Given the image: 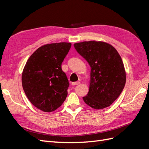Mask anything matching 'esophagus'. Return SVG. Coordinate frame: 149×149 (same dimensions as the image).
Instances as JSON below:
<instances>
[{"label":"esophagus","mask_w":149,"mask_h":149,"mask_svg":"<svg viewBox=\"0 0 149 149\" xmlns=\"http://www.w3.org/2000/svg\"><path fill=\"white\" fill-rule=\"evenodd\" d=\"M80 83V82L79 81H76V82H73L72 83V85L73 86H75V85H78V84H79Z\"/></svg>","instance_id":"obj_1"}]
</instances>
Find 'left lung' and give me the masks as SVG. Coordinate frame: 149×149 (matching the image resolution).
Segmentation results:
<instances>
[{"instance_id":"left-lung-1","label":"left lung","mask_w":149,"mask_h":149,"mask_svg":"<svg viewBox=\"0 0 149 149\" xmlns=\"http://www.w3.org/2000/svg\"><path fill=\"white\" fill-rule=\"evenodd\" d=\"M74 47L91 67L89 89L83 97L95 109L109 107L124 88L126 73L121 57L111 45L101 41L76 43Z\"/></svg>"}]
</instances>
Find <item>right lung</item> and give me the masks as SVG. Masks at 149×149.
Wrapping results in <instances>:
<instances>
[{"label":"right lung","mask_w":149,"mask_h":149,"mask_svg":"<svg viewBox=\"0 0 149 149\" xmlns=\"http://www.w3.org/2000/svg\"><path fill=\"white\" fill-rule=\"evenodd\" d=\"M71 47L67 42L45 45L33 53L24 66V91L30 102L43 112L55 111L66 100L69 82L61 63Z\"/></svg>","instance_id":"add662e5"}]
</instances>
